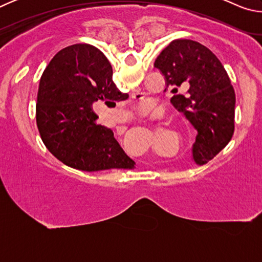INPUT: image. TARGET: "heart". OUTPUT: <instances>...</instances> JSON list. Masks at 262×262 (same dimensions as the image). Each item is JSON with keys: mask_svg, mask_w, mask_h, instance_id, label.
I'll use <instances>...</instances> for the list:
<instances>
[{"mask_svg": "<svg viewBox=\"0 0 262 262\" xmlns=\"http://www.w3.org/2000/svg\"><path fill=\"white\" fill-rule=\"evenodd\" d=\"M154 107V101L149 98H142L139 103H137V108H139L142 113H148Z\"/></svg>", "mask_w": 262, "mask_h": 262, "instance_id": "obj_1", "label": "heart"}]
</instances>
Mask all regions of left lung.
Masks as SVG:
<instances>
[{
    "label": "left lung",
    "instance_id": "obj_1",
    "mask_svg": "<svg viewBox=\"0 0 262 262\" xmlns=\"http://www.w3.org/2000/svg\"><path fill=\"white\" fill-rule=\"evenodd\" d=\"M155 67L165 77V91L173 94L171 104L198 132L192 159L203 165L225 148L234 132L236 96L228 74L209 48L188 39L170 42ZM185 81L190 89L180 94Z\"/></svg>",
    "mask_w": 262,
    "mask_h": 262
}]
</instances>
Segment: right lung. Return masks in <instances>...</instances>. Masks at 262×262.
Segmentation results:
<instances>
[{
	"instance_id": "add662e5",
	"label": "right lung",
	"mask_w": 262,
	"mask_h": 262,
	"mask_svg": "<svg viewBox=\"0 0 262 262\" xmlns=\"http://www.w3.org/2000/svg\"><path fill=\"white\" fill-rule=\"evenodd\" d=\"M112 67L98 48L76 43L56 53L42 73L37 99V126L52 155L77 170L133 168L110 128L97 125L92 105L125 100L112 81Z\"/></svg>"
}]
</instances>
